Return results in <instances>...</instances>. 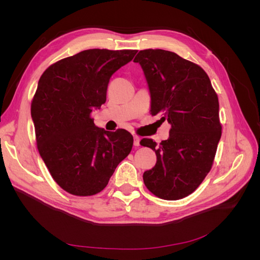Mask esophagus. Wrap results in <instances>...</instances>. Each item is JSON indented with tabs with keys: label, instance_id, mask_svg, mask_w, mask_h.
Instances as JSON below:
<instances>
[{
	"label": "esophagus",
	"instance_id": "obj_1",
	"mask_svg": "<svg viewBox=\"0 0 260 260\" xmlns=\"http://www.w3.org/2000/svg\"><path fill=\"white\" fill-rule=\"evenodd\" d=\"M133 144H135V146H140V138L135 136L133 137Z\"/></svg>",
	"mask_w": 260,
	"mask_h": 260
}]
</instances>
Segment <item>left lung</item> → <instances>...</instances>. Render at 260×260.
Masks as SVG:
<instances>
[{
    "label": "left lung",
    "instance_id": "1",
    "mask_svg": "<svg viewBox=\"0 0 260 260\" xmlns=\"http://www.w3.org/2000/svg\"><path fill=\"white\" fill-rule=\"evenodd\" d=\"M135 62L143 69L151 95V115L171 124L169 138L141 145L155 151V166L143 174L157 198L176 201L193 193L210 171L219 140L218 96L203 68L165 50L140 51Z\"/></svg>",
    "mask_w": 260,
    "mask_h": 260
}]
</instances>
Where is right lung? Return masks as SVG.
I'll return each mask as SVG.
<instances>
[{
	"label": "right lung",
	"instance_id": "right-lung-1",
	"mask_svg": "<svg viewBox=\"0 0 260 260\" xmlns=\"http://www.w3.org/2000/svg\"><path fill=\"white\" fill-rule=\"evenodd\" d=\"M136 50H85L45 70L31 103L39 153L56 183L77 196L107 185L129 155L133 137L124 129L99 128L91 118L106 102L109 79Z\"/></svg>",
	"mask_w": 260,
	"mask_h": 260
}]
</instances>
